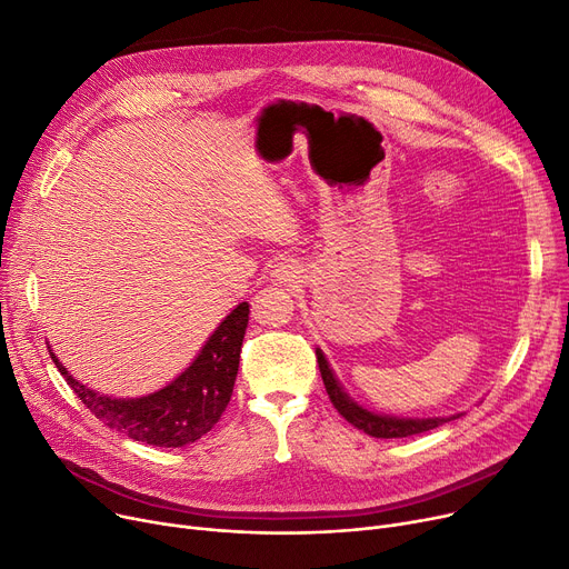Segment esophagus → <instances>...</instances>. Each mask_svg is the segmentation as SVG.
I'll use <instances>...</instances> for the list:
<instances>
[{"instance_id":"34e87169","label":"esophagus","mask_w":569,"mask_h":569,"mask_svg":"<svg viewBox=\"0 0 569 569\" xmlns=\"http://www.w3.org/2000/svg\"><path fill=\"white\" fill-rule=\"evenodd\" d=\"M301 263L296 261V259H284V261H280L276 268H273V278L278 280V282H284V284H291V282H296L301 278Z\"/></svg>"}]
</instances>
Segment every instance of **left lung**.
I'll return each mask as SVG.
<instances>
[{"mask_svg":"<svg viewBox=\"0 0 569 569\" xmlns=\"http://www.w3.org/2000/svg\"><path fill=\"white\" fill-rule=\"evenodd\" d=\"M317 363L323 387H327V393L333 402V408L351 423L355 428L368 432L372 438H408V436H419V432L438 428L451 419H458L461 415H451V417H426V419H400V417H387V415H375L366 408H361L359 402L351 400L345 389L340 387L338 377L333 375L327 357L323 351L317 347Z\"/></svg>","mask_w":569,"mask_h":569,"instance_id":"1","label":"left lung"}]
</instances>
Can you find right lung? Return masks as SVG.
Segmentation results:
<instances>
[{
	"instance_id": "add662e5",
	"label": "right lung",
	"mask_w": 569,
	"mask_h": 569,
	"mask_svg": "<svg viewBox=\"0 0 569 569\" xmlns=\"http://www.w3.org/2000/svg\"><path fill=\"white\" fill-rule=\"evenodd\" d=\"M250 306H236L201 347L199 357L171 385L141 398H111L73 380L52 355L80 402L108 428L152 447H184L220 421L233 393Z\"/></svg>"
}]
</instances>
